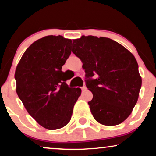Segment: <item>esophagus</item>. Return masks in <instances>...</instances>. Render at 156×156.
I'll return each mask as SVG.
<instances>
[{"label":"esophagus","instance_id":"obj_1","mask_svg":"<svg viewBox=\"0 0 156 156\" xmlns=\"http://www.w3.org/2000/svg\"><path fill=\"white\" fill-rule=\"evenodd\" d=\"M81 89H82V91H85L87 89V87H86V86H83Z\"/></svg>","mask_w":156,"mask_h":156}]
</instances>
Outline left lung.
I'll return each instance as SVG.
<instances>
[{"label": "left lung", "instance_id": "8db88e82", "mask_svg": "<svg viewBox=\"0 0 156 156\" xmlns=\"http://www.w3.org/2000/svg\"><path fill=\"white\" fill-rule=\"evenodd\" d=\"M72 52L82 62L93 94L88 104L94 118L104 126L120 124L131 114L141 87L135 57L114 40L92 35L73 40Z\"/></svg>", "mask_w": 156, "mask_h": 156}]
</instances>
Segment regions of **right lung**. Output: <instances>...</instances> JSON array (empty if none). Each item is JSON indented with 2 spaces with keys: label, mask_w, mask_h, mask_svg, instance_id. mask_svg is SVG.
I'll return each instance as SVG.
<instances>
[{
  "label": "right lung",
  "mask_w": 156,
  "mask_h": 156,
  "mask_svg": "<svg viewBox=\"0 0 156 156\" xmlns=\"http://www.w3.org/2000/svg\"><path fill=\"white\" fill-rule=\"evenodd\" d=\"M72 52V40L48 35L25 50L17 65L16 92L29 114L42 127L56 130L65 126L81 95L70 88L62 67Z\"/></svg>",
  "instance_id": "1"
}]
</instances>
